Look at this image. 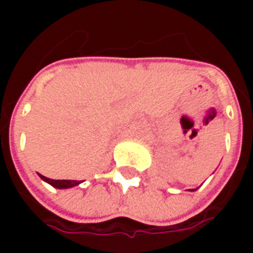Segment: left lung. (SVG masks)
<instances>
[{"label":"left lung","instance_id":"left-lung-1","mask_svg":"<svg viewBox=\"0 0 253 253\" xmlns=\"http://www.w3.org/2000/svg\"><path fill=\"white\" fill-rule=\"evenodd\" d=\"M192 191H195V190H192Z\"/></svg>","mask_w":253,"mask_h":253}]
</instances>
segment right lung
Wrapping results in <instances>:
<instances>
[{
    "mask_svg": "<svg viewBox=\"0 0 253 253\" xmlns=\"http://www.w3.org/2000/svg\"><path fill=\"white\" fill-rule=\"evenodd\" d=\"M41 177L44 181H47L48 184H51L52 187H55V188H70V187L78 186L81 181L78 180H54V179H48L46 176H42Z\"/></svg>",
    "mask_w": 253,
    "mask_h": 253,
    "instance_id": "add662e5",
    "label": "right lung"
}]
</instances>
